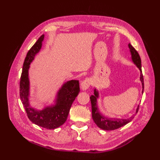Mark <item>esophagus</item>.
I'll return each instance as SVG.
<instances>
[{
    "instance_id": "obj_1",
    "label": "esophagus",
    "mask_w": 160,
    "mask_h": 160,
    "mask_svg": "<svg viewBox=\"0 0 160 160\" xmlns=\"http://www.w3.org/2000/svg\"><path fill=\"white\" fill-rule=\"evenodd\" d=\"M91 85V80L89 78H85L82 83H81V88H82V90H87L89 88Z\"/></svg>"
}]
</instances>
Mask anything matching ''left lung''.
<instances>
[{
	"label": "left lung",
	"instance_id": "left-lung-1",
	"mask_svg": "<svg viewBox=\"0 0 160 160\" xmlns=\"http://www.w3.org/2000/svg\"><path fill=\"white\" fill-rule=\"evenodd\" d=\"M128 48L130 49L131 58L133 63L138 67V68L140 71V81L142 84V93L144 91V78L142 71V64L141 58L139 53L135 48L132 47L130 43L128 44ZM99 97V93L96 89H94V95L91 96V109H92V118L95 123L98 127L106 131H112L120 128L123 126L130 122L132 119L134 118V115L127 119H120V118H109L105 117L104 115L102 114L97 104V99ZM139 109V105L137 108L136 113H138Z\"/></svg>",
	"mask_w": 160,
	"mask_h": 160
}]
</instances>
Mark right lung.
Wrapping results in <instances>:
<instances>
[{
  "instance_id": "right-lung-1",
  "label": "right lung",
  "mask_w": 160,
  "mask_h": 160,
  "mask_svg": "<svg viewBox=\"0 0 160 160\" xmlns=\"http://www.w3.org/2000/svg\"><path fill=\"white\" fill-rule=\"evenodd\" d=\"M45 36L42 35L29 50L24 61L20 82V98L30 121L47 129H55L66 122L70 108L80 92L79 81L71 80L62 84L58 91L55 104L36 110L29 104V65L42 47Z\"/></svg>"
}]
</instances>
